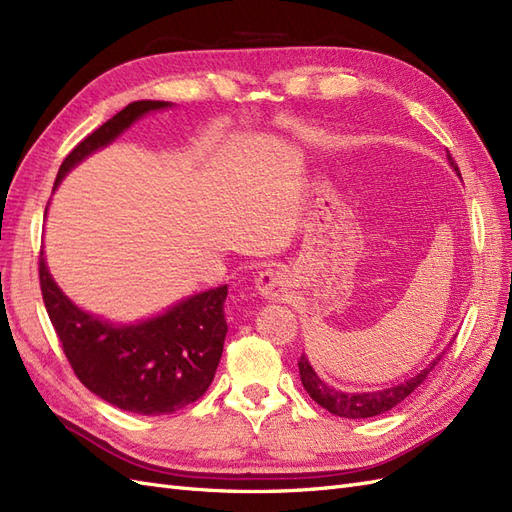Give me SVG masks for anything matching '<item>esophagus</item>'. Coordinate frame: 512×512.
I'll return each mask as SVG.
<instances>
[{"label": "esophagus", "mask_w": 512, "mask_h": 512, "mask_svg": "<svg viewBox=\"0 0 512 512\" xmlns=\"http://www.w3.org/2000/svg\"><path fill=\"white\" fill-rule=\"evenodd\" d=\"M256 290L267 301H284L288 297L290 280L280 269H265L256 277Z\"/></svg>", "instance_id": "esophagus-1"}]
</instances>
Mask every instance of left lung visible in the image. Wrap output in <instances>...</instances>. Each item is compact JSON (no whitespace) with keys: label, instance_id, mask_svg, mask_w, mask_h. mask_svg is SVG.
Returning a JSON list of instances; mask_svg holds the SVG:
<instances>
[{"label":"left lung","instance_id":"1","mask_svg":"<svg viewBox=\"0 0 512 512\" xmlns=\"http://www.w3.org/2000/svg\"><path fill=\"white\" fill-rule=\"evenodd\" d=\"M448 164L453 166L455 173L461 177L459 168L451 156V151H446ZM453 344V342H451ZM448 344V346H451ZM446 350H442L444 354ZM442 354L438 356L436 361H431L425 369L418 371L416 376L408 378L406 382L395 384L391 389H382V391H374V393H344L337 391L333 386H329L324 380H320V376L314 371V367L309 365L307 356L303 354L299 359V374H301V382L305 386V391L309 393L318 406H322L324 410H329L335 416H344V418H369V416H378L382 412H389L391 408H395L397 404H401L414 389H418V384H423V380L429 376V371L438 365V361L442 359Z\"/></svg>","mask_w":512,"mask_h":512}]
</instances>
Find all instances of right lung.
I'll list each match as a JSON object with an SVG mask.
<instances>
[{
    "label": "right lung",
    "instance_id": "obj_1",
    "mask_svg": "<svg viewBox=\"0 0 512 512\" xmlns=\"http://www.w3.org/2000/svg\"><path fill=\"white\" fill-rule=\"evenodd\" d=\"M168 106L160 100L128 104L68 153L55 188L76 164L113 143L136 119ZM40 288L76 378L108 404L145 416L173 414L203 397L213 382L228 331V286L198 292L136 324H113L76 307L55 284L42 252Z\"/></svg>",
    "mask_w": 512,
    "mask_h": 512
}]
</instances>
